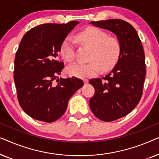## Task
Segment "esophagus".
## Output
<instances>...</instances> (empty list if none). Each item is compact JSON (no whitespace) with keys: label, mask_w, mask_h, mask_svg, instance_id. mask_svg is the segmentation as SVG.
Instances as JSON below:
<instances>
[{"label":"esophagus","mask_w":159,"mask_h":159,"mask_svg":"<svg viewBox=\"0 0 159 159\" xmlns=\"http://www.w3.org/2000/svg\"><path fill=\"white\" fill-rule=\"evenodd\" d=\"M83 81H84V84H88V80H87V79H84V80H83Z\"/></svg>","instance_id":"obj_1"}]
</instances>
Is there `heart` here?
Listing matches in <instances>:
<instances>
[{"label":"heart","mask_w":159,"mask_h":159,"mask_svg":"<svg viewBox=\"0 0 159 159\" xmlns=\"http://www.w3.org/2000/svg\"><path fill=\"white\" fill-rule=\"evenodd\" d=\"M80 42L92 48L88 64L75 63L67 68L70 76L78 78H88L96 75L101 70L111 69L118 61L121 54V44L114 37H110L106 32L91 27L82 30L77 35ZM60 53L65 61L71 62L75 59V46L70 37L63 40Z\"/></svg>","instance_id":"b5f03b06"}]
</instances>
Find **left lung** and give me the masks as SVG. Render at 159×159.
I'll use <instances>...</instances> for the list:
<instances>
[{"mask_svg":"<svg viewBox=\"0 0 159 159\" xmlns=\"http://www.w3.org/2000/svg\"><path fill=\"white\" fill-rule=\"evenodd\" d=\"M116 34L121 54L114 69L103 78L90 80L95 94L90 109L97 118L112 121L126 116L140 101L145 78V53L135 29L121 19L90 21Z\"/></svg>","mask_w":159,"mask_h":159,"instance_id":"left-lung-1","label":"left lung"}]
</instances>
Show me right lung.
Masks as SVG:
<instances>
[{"label":"right lung","mask_w":159,"mask_h":159,"mask_svg":"<svg viewBox=\"0 0 159 159\" xmlns=\"http://www.w3.org/2000/svg\"><path fill=\"white\" fill-rule=\"evenodd\" d=\"M77 21L43 24L32 28L21 39L14 59V79L19 105L27 115L53 122L66 111L68 102L83 86L82 80L58 78L64 64L57 60L63 40Z\"/></svg>","instance_id":"1"}]
</instances>
